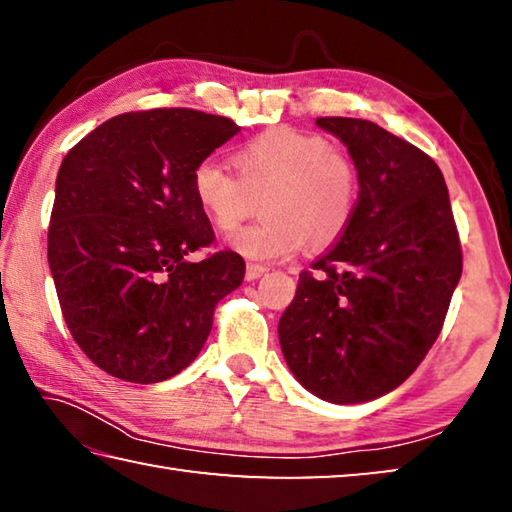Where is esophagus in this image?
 Returning <instances> with one entry per match:
<instances>
[{
	"label": "esophagus",
	"mask_w": 512,
	"mask_h": 512,
	"mask_svg": "<svg viewBox=\"0 0 512 512\" xmlns=\"http://www.w3.org/2000/svg\"><path fill=\"white\" fill-rule=\"evenodd\" d=\"M268 271L266 264H257V262H248L246 264V280H257Z\"/></svg>",
	"instance_id": "obj_1"
}]
</instances>
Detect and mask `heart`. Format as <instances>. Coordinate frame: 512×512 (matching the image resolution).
Wrapping results in <instances>:
<instances>
[{"label": "heart", "mask_w": 512, "mask_h": 512, "mask_svg": "<svg viewBox=\"0 0 512 512\" xmlns=\"http://www.w3.org/2000/svg\"><path fill=\"white\" fill-rule=\"evenodd\" d=\"M237 178L214 162L192 173L194 201L219 232L237 230L259 201L264 219L230 239L253 259H284L334 244L354 219L361 173L352 155L318 133L275 128L232 155Z\"/></svg>", "instance_id": "b5f03b06"}]
</instances>
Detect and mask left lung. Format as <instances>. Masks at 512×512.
Returning <instances> with one entry per match:
<instances>
[{
	"label": "left lung",
	"mask_w": 512,
	"mask_h": 512,
	"mask_svg": "<svg viewBox=\"0 0 512 512\" xmlns=\"http://www.w3.org/2000/svg\"><path fill=\"white\" fill-rule=\"evenodd\" d=\"M361 173L354 219L300 273L280 345L307 391L359 404L409 379L443 329L463 250L443 171L368 119L318 117Z\"/></svg>",
	"instance_id": "8db88e82"
}]
</instances>
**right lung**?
I'll return each instance as SVG.
<instances>
[{"instance_id": "add662e5", "label": "right lung", "mask_w": 512, "mask_h": 512, "mask_svg": "<svg viewBox=\"0 0 512 512\" xmlns=\"http://www.w3.org/2000/svg\"><path fill=\"white\" fill-rule=\"evenodd\" d=\"M194 108L124 112L67 151L47 257L76 345L108 375L155 384L192 363L214 309L244 280V257L216 250L192 173L237 135Z\"/></svg>"}]
</instances>
